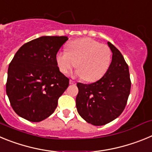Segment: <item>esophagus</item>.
Wrapping results in <instances>:
<instances>
[{
	"label": "esophagus",
	"instance_id": "esophagus-1",
	"mask_svg": "<svg viewBox=\"0 0 152 152\" xmlns=\"http://www.w3.org/2000/svg\"><path fill=\"white\" fill-rule=\"evenodd\" d=\"M70 84H76V82H75V80H70Z\"/></svg>",
	"mask_w": 152,
	"mask_h": 152
}]
</instances>
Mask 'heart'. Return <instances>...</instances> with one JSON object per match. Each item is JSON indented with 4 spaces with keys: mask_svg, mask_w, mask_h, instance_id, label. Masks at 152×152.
<instances>
[{
    "mask_svg": "<svg viewBox=\"0 0 152 152\" xmlns=\"http://www.w3.org/2000/svg\"><path fill=\"white\" fill-rule=\"evenodd\" d=\"M112 51L107 45L91 39L70 42L67 51L58 52L56 62L61 73L67 75L77 64L76 75L88 82L101 78L110 66Z\"/></svg>",
    "mask_w": 152,
    "mask_h": 152,
    "instance_id": "1",
    "label": "heart"
}]
</instances>
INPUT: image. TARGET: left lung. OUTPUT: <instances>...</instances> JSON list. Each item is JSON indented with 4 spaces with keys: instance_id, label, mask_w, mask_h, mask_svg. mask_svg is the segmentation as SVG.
<instances>
[{
    "instance_id": "1",
    "label": "left lung",
    "mask_w": 152,
    "mask_h": 152,
    "mask_svg": "<svg viewBox=\"0 0 152 152\" xmlns=\"http://www.w3.org/2000/svg\"><path fill=\"white\" fill-rule=\"evenodd\" d=\"M110 66L106 74L91 84L77 83L76 107L80 116L94 126H103L120 116L131 89L129 71L121 52L111 42Z\"/></svg>"
}]
</instances>
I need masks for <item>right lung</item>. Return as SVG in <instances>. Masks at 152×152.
Instances as JSON below:
<instances>
[{
  "label": "right lung",
  "mask_w": 152,
  "mask_h": 152,
  "mask_svg": "<svg viewBox=\"0 0 152 152\" xmlns=\"http://www.w3.org/2000/svg\"><path fill=\"white\" fill-rule=\"evenodd\" d=\"M67 36H42L19 49L9 64L6 92L17 115L40 122L53 113L69 85L59 71L56 55Z\"/></svg>",
  "instance_id": "add662e5"
}]
</instances>
